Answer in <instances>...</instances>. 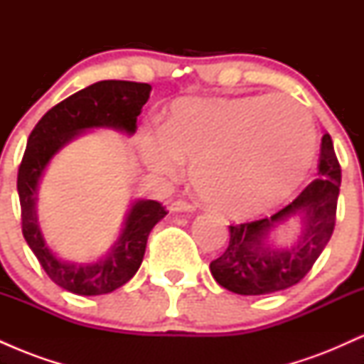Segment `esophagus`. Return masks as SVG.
<instances>
[{"label":"esophagus","mask_w":364,"mask_h":364,"mask_svg":"<svg viewBox=\"0 0 364 364\" xmlns=\"http://www.w3.org/2000/svg\"><path fill=\"white\" fill-rule=\"evenodd\" d=\"M169 210L171 212H191V210H195V203L188 202V200H185V198H178L171 203Z\"/></svg>","instance_id":"34e87169"}]
</instances>
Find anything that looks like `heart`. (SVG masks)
<instances>
[{
  "label": "heart",
  "mask_w": 364,
  "mask_h": 364,
  "mask_svg": "<svg viewBox=\"0 0 364 364\" xmlns=\"http://www.w3.org/2000/svg\"><path fill=\"white\" fill-rule=\"evenodd\" d=\"M144 162L176 178L191 164L195 191L208 207L257 215L289 196L315 156V128L301 104L286 95L183 99L162 135L141 136Z\"/></svg>",
  "instance_id": "obj_1"
}]
</instances>
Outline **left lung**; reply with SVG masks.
Returning a JSON list of instances; mask_svg holds the SVG:
<instances>
[{
    "instance_id": "1",
    "label": "left lung",
    "mask_w": 364,
    "mask_h": 364,
    "mask_svg": "<svg viewBox=\"0 0 364 364\" xmlns=\"http://www.w3.org/2000/svg\"><path fill=\"white\" fill-rule=\"evenodd\" d=\"M341 164L328 133L321 136L318 178L272 217L229 225V245L210 263V272L220 286L243 296L270 294L298 284L332 237L337 219ZM298 215L304 235L294 249L269 250L262 246L275 223Z\"/></svg>"
}]
</instances>
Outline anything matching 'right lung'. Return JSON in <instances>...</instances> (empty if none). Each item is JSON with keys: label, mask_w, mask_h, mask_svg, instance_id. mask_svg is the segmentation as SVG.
Instances as JSON below:
<instances>
[{"label": "right lung", "mask_w": 364, "mask_h": 364, "mask_svg": "<svg viewBox=\"0 0 364 364\" xmlns=\"http://www.w3.org/2000/svg\"><path fill=\"white\" fill-rule=\"evenodd\" d=\"M150 89L149 83L127 80L92 83L51 107L28 135L16 178L23 237L49 279L75 294H107L127 284L140 269L150 231L168 212L156 200H140L106 258L92 265H73L60 260L44 243L36 215L37 183L54 154L83 129L109 127L133 135Z\"/></svg>", "instance_id": "add662e5"}]
</instances>
